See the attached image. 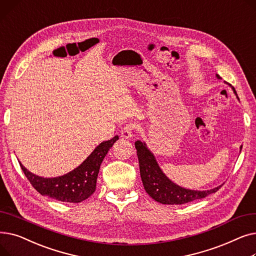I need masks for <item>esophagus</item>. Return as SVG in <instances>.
I'll list each match as a JSON object with an SVG mask.
<instances>
[{
  "label": "esophagus",
  "instance_id": "obj_1",
  "mask_svg": "<svg viewBox=\"0 0 256 256\" xmlns=\"http://www.w3.org/2000/svg\"><path fill=\"white\" fill-rule=\"evenodd\" d=\"M134 132V126L132 124H126L122 130H121V137L124 139H130L132 137Z\"/></svg>",
  "mask_w": 256,
  "mask_h": 256
}]
</instances>
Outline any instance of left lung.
<instances>
[{
    "mask_svg": "<svg viewBox=\"0 0 256 256\" xmlns=\"http://www.w3.org/2000/svg\"><path fill=\"white\" fill-rule=\"evenodd\" d=\"M218 80H221L219 74H216ZM238 98L234 87H232ZM137 156L140 166V176L144 189L152 199L162 204H184L191 201L204 198L208 195L217 192L221 186L206 191L190 190L173 182L158 166L154 154L150 150L145 142L138 140L135 142ZM242 145L240 147V152Z\"/></svg>",
    "mask_w": 256,
    "mask_h": 256,
    "instance_id": "8db88e82",
    "label": "left lung"
}]
</instances>
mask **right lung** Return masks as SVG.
<instances>
[{
	"label": "right lung",
	"instance_id": "obj_1",
	"mask_svg": "<svg viewBox=\"0 0 256 256\" xmlns=\"http://www.w3.org/2000/svg\"><path fill=\"white\" fill-rule=\"evenodd\" d=\"M119 139L104 141L96 147L84 162L72 171L57 178H42L30 172L20 162V168L36 191L62 202L78 204L90 197L96 188L102 162L113 144Z\"/></svg>",
	"mask_w": 256,
	"mask_h": 256
}]
</instances>
